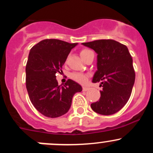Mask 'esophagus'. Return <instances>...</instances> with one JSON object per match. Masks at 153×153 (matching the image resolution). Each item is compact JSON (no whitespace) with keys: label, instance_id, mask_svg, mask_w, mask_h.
Instances as JSON below:
<instances>
[{"label":"esophagus","instance_id":"1","mask_svg":"<svg viewBox=\"0 0 153 153\" xmlns=\"http://www.w3.org/2000/svg\"><path fill=\"white\" fill-rule=\"evenodd\" d=\"M88 89L87 86H83V91H86Z\"/></svg>","mask_w":153,"mask_h":153}]
</instances>
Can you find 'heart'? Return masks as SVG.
<instances>
[{
    "label": "heart",
    "instance_id": "b5f03b06",
    "mask_svg": "<svg viewBox=\"0 0 153 153\" xmlns=\"http://www.w3.org/2000/svg\"><path fill=\"white\" fill-rule=\"evenodd\" d=\"M91 52H92V51L89 50V49H83L80 52V55H81V58L84 59ZM70 77L72 79L80 83V84H85L86 81H87L88 78H89V75L86 73H82V72H72L70 75Z\"/></svg>",
    "mask_w": 153,
    "mask_h": 153
}]
</instances>
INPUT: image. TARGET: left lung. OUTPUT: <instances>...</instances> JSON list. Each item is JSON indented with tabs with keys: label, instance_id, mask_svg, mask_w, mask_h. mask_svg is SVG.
<instances>
[{
	"label": "left lung",
	"instance_id": "obj_1",
	"mask_svg": "<svg viewBox=\"0 0 153 153\" xmlns=\"http://www.w3.org/2000/svg\"><path fill=\"white\" fill-rule=\"evenodd\" d=\"M98 54V70L92 82H101L99 101L91 104L94 112L104 115L116 113L127 103L135 83L132 58L127 47L111 39L83 43Z\"/></svg>",
	"mask_w": 153,
	"mask_h": 153
}]
</instances>
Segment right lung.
Returning a JSON list of instances; mask_svg holds the SVG:
<instances>
[{"label":"right lung","instance_id":"add662e5","mask_svg":"<svg viewBox=\"0 0 153 153\" xmlns=\"http://www.w3.org/2000/svg\"><path fill=\"white\" fill-rule=\"evenodd\" d=\"M77 44L45 39L30 49L26 66V86L32 104L44 116L57 118L67 113L73 95L82 91L79 84L70 79L59 86L55 75L62 72L68 55Z\"/></svg>","mask_w":153,"mask_h":153}]
</instances>
